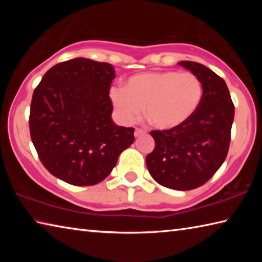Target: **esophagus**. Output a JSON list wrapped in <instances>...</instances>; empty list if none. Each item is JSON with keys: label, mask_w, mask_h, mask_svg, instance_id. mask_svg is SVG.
<instances>
[{"label": "esophagus", "mask_w": 262, "mask_h": 262, "mask_svg": "<svg viewBox=\"0 0 262 262\" xmlns=\"http://www.w3.org/2000/svg\"><path fill=\"white\" fill-rule=\"evenodd\" d=\"M144 134H145V132H144V130L140 129V128H136V129H135V133H134V136H135V137H140V136L144 135Z\"/></svg>", "instance_id": "34e87169"}]
</instances>
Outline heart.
Returning <instances> with one entry per match:
<instances>
[{
  "label": "heart",
  "instance_id": "obj_1",
  "mask_svg": "<svg viewBox=\"0 0 262 262\" xmlns=\"http://www.w3.org/2000/svg\"><path fill=\"white\" fill-rule=\"evenodd\" d=\"M202 83L189 72L162 70L133 75L123 88L111 90V101L123 123L134 122L144 106V114L163 130L174 129L187 122L200 106Z\"/></svg>",
  "mask_w": 262,
  "mask_h": 262
}]
</instances>
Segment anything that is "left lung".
<instances>
[{
	"label": "left lung",
	"mask_w": 262,
	"mask_h": 262,
	"mask_svg": "<svg viewBox=\"0 0 262 262\" xmlns=\"http://www.w3.org/2000/svg\"><path fill=\"white\" fill-rule=\"evenodd\" d=\"M179 64L200 78V106L183 126L150 133L155 149L145 162L159 185L189 190L206 184L225 161L234 106L227 83L211 69L193 61H180Z\"/></svg>",
	"instance_id": "obj_1"
}]
</instances>
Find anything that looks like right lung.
Returning a JSON list of instances; mask_svg holds the SVG:
<instances>
[{"label": "right lung", "mask_w": 262, "mask_h": 262, "mask_svg": "<svg viewBox=\"0 0 262 262\" xmlns=\"http://www.w3.org/2000/svg\"><path fill=\"white\" fill-rule=\"evenodd\" d=\"M114 77L112 64L75 57L52 67L34 89L31 140L56 178L75 186L98 184L134 142V128L112 120Z\"/></svg>", "instance_id": "right-lung-1"}]
</instances>
